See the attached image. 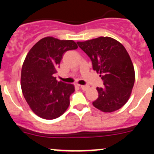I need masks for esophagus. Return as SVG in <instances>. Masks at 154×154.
<instances>
[{"instance_id":"obj_1","label":"esophagus","mask_w":154,"mask_h":154,"mask_svg":"<svg viewBox=\"0 0 154 154\" xmlns=\"http://www.w3.org/2000/svg\"><path fill=\"white\" fill-rule=\"evenodd\" d=\"M78 86H80V88H82V89L84 90V91H85V90H86L87 88H88V86H84V85H79V84H78Z\"/></svg>"}]
</instances>
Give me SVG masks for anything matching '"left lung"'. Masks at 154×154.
I'll list each match as a JSON object with an SVG mask.
<instances>
[{
    "instance_id": "1",
    "label": "left lung",
    "mask_w": 154,
    "mask_h": 154,
    "mask_svg": "<svg viewBox=\"0 0 154 154\" xmlns=\"http://www.w3.org/2000/svg\"><path fill=\"white\" fill-rule=\"evenodd\" d=\"M91 59L93 70L100 74L104 86L97 87L98 97L92 102L95 108L111 112L122 108L128 100L135 82L133 63L125 48L110 37H98L77 42Z\"/></svg>"
}]
</instances>
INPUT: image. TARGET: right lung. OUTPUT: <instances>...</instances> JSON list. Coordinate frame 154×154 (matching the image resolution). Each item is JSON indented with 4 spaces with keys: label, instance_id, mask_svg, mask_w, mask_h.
I'll return each mask as SVG.
<instances>
[{
    "label": "right lung",
    "instance_id": "right-lung-1",
    "mask_svg": "<svg viewBox=\"0 0 154 154\" xmlns=\"http://www.w3.org/2000/svg\"><path fill=\"white\" fill-rule=\"evenodd\" d=\"M77 48L73 40L45 37L29 50L21 68V90L30 109L39 117L57 119L69 106L74 85L57 81L54 74L63 54Z\"/></svg>",
    "mask_w": 154,
    "mask_h": 154
}]
</instances>
